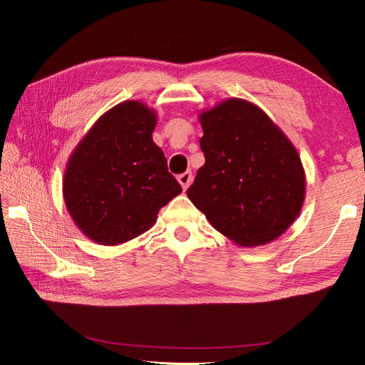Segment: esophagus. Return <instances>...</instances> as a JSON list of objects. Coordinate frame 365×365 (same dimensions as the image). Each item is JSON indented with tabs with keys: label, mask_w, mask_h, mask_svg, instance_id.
<instances>
[{
	"label": "esophagus",
	"mask_w": 365,
	"mask_h": 365,
	"mask_svg": "<svg viewBox=\"0 0 365 365\" xmlns=\"http://www.w3.org/2000/svg\"><path fill=\"white\" fill-rule=\"evenodd\" d=\"M178 181H180V184H181V187L184 190H187V187H189L190 184H192V181H193V175H192V172L190 170H187V172H184V173H181V175H178Z\"/></svg>",
	"instance_id": "34e87169"
}]
</instances>
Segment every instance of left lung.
I'll use <instances>...</instances> for the list:
<instances>
[{"instance_id": "left-lung-1", "label": "left lung", "mask_w": 365, "mask_h": 365, "mask_svg": "<svg viewBox=\"0 0 365 365\" xmlns=\"http://www.w3.org/2000/svg\"><path fill=\"white\" fill-rule=\"evenodd\" d=\"M205 164L187 196L242 247L279 237L300 213L304 172L292 143L260 108L230 98L200 115Z\"/></svg>"}]
</instances>
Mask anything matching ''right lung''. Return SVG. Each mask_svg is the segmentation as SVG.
<instances>
[{
	"label": "right lung",
	"instance_id": "1",
	"mask_svg": "<svg viewBox=\"0 0 365 365\" xmlns=\"http://www.w3.org/2000/svg\"><path fill=\"white\" fill-rule=\"evenodd\" d=\"M155 113L120 103L97 120L70 157L63 200L76 225L101 245L148 231L160 208L182 192L152 141Z\"/></svg>",
	"mask_w": 365,
	"mask_h": 365
}]
</instances>
